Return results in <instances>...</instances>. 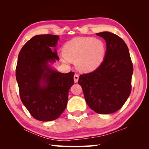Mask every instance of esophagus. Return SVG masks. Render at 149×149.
<instances>
[{"label": "esophagus", "mask_w": 149, "mask_h": 149, "mask_svg": "<svg viewBox=\"0 0 149 149\" xmlns=\"http://www.w3.org/2000/svg\"><path fill=\"white\" fill-rule=\"evenodd\" d=\"M78 79H79V76L78 74H75L74 76V81L75 83H77L78 81Z\"/></svg>", "instance_id": "obj_1"}]
</instances>
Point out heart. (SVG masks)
<instances>
[{
	"mask_svg": "<svg viewBox=\"0 0 149 149\" xmlns=\"http://www.w3.org/2000/svg\"><path fill=\"white\" fill-rule=\"evenodd\" d=\"M62 52L66 60L75 63L79 71L89 73L102 64L106 55V46L100 39L78 37L65 43Z\"/></svg>",
	"mask_w": 149,
	"mask_h": 149,
	"instance_id": "obj_1",
	"label": "heart"
}]
</instances>
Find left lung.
<instances>
[{
  "label": "left lung",
  "instance_id": "obj_1",
  "mask_svg": "<svg viewBox=\"0 0 149 149\" xmlns=\"http://www.w3.org/2000/svg\"><path fill=\"white\" fill-rule=\"evenodd\" d=\"M106 42L102 64L91 73L79 76L86 102L98 114H111L123 106L131 92L133 65L129 49L118 35L109 31L96 33Z\"/></svg>",
  "mask_w": 149,
  "mask_h": 149
}]
</instances>
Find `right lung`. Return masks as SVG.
Instances as JSON below:
<instances>
[{
    "label": "right lung",
    "instance_id": "add662e5",
    "mask_svg": "<svg viewBox=\"0 0 149 149\" xmlns=\"http://www.w3.org/2000/svg\"><path fill=\"white\" fill-rule=\"evenodd\" d=\"M57 35H36L22 47L18 56L16 79L21 101L30 114L41 121L58 119L66 109L74 73L52 70L48 62L59 60Z\"/></svg>",
    "mask_w": 149,
    "mask_h": 149
}]
</instances>
